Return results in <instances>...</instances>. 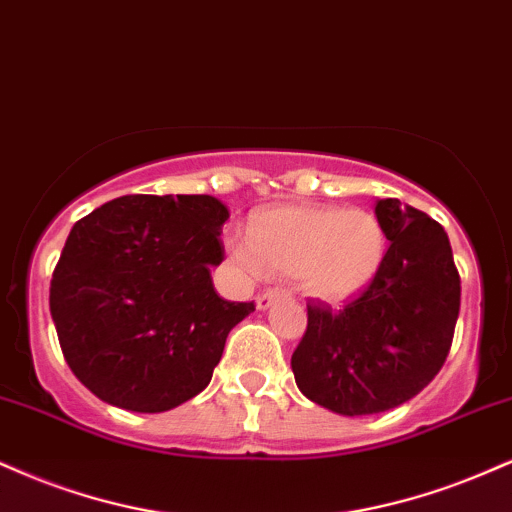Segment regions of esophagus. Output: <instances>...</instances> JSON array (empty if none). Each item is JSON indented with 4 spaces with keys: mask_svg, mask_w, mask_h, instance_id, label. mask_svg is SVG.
I'll list each match as a JSON object with an SVG mask.
<instances>
[{
    "mask_svg": "<svg viewBox=\"0 0 512 512\" xmlns=\"http://www.w3.org/2000/svg\"><path fill=\"white\" fill-rule=\"evenodd\" d=\"M279 298H286V293L283 291H274V288H269V291H264V293H260L255 298V305H257V310H269V307H272L276 300Z\"/></svg>",
    "mask_w": 512,
    "mask_h": 512,
    "instance_id": "esophagus-1",
    "label": "esophagus"
}]
</instances>
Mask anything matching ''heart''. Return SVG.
<instances>
[{
    "instance_id": "1",
    "label": "heart",
    "mask_w": 512,
    "mask_h": 512,
    "mask_svg": "<svg viewBox=\"0 0 512 512\" xmlns=\"http://www.w3.org/2000/svg\"><path fill=\"white\" fill-rule=\"evenodd\" d=\"M245 272L295 276L307 298L346 305L377 281L384 267V226L367 209L326 205H274L250 221V240L226 243Z\"/></svg>"
}]
</instances>
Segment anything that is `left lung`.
I'll use <instances>...</instances> for the list:
<instances>
[{
  "label": "left lung",
  "mask_w": 512,
  "mask_h": 512,
  "mask_svg": "<svg viewBox=\"0 0 512 512\" xmlns=\"http://www.w3.org/2000/svg\"><path fill=\"white\" fill-rule=\"evenodd\" d=\"M391 240L377 281L334 312L307 307L291 357L305 398L336 415H377L415 398L446 362L460 310V276L446 231L400 200H377Z\"/></svg>",
  "instance_id": "obj_1"
}]
</instances>
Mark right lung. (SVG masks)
<instances>
[{"label": "right lung", "mask_w": 512, "mask_h": 512, "mask_svg": "<svg viewBox=\"0 0 512 512\" xmlns=\"http://www.w3.org/2000/svg\"><path fill=\"white\" fill-rule=\"evenodd\" d=\"M229 209L212 195H123L80 219L49 288L71 372L104 403L166 412L205 391L252 303L219 298Z\"/></svg>", "instance_id": "obj_1"}]
</instances>
